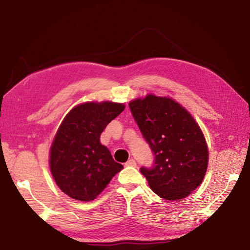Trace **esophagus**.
<instances>
[{
  "label": "esophagus",
  "instance_id": "1",
  "mask_svg": "<svg viewBox=\"0 0 250 250\" xmlns=\"http://www.w3.org/2000/svg\"><path fill=\"white\" fill-rule=\"evenodd\" d=\"M125 167H136V162L133 160V159H130L129 161L125 162Z\"/></svg>",
  "mask_w": 250,
  "mask_h": 250
}]
</instances>
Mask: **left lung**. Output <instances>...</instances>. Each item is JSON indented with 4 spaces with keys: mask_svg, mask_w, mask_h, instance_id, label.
Listing matches in <instances>:
<instances>
[{
    "mask_svg": "<svg viewBox=\"0 0 250 250\" xmlns=\"http://www.w3.org/2000/svg\"><path fill=\"white\" fill-rule=\"evenodd\" d=\"M131 113L153 152L151 167H141L151 190L160 198L182 200L203 180L208 149L193 117L166 97L148 94L129 103Z\"/></svg>",
    "mask_w": 250,
    "mask_h": 250,
    "instance_id": "1",
    "label": "left lung"
}]
</instances>
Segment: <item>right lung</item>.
<instances>
[{"mask_svg": "<svg viewBox=\"0 0 250 250\" xmlns=\"http://www.w3.org/2000/svg\"><path fill=\"white\" fill-rule=\"evenodd\" d=\"M125 105L88 102L77 105L58 129L50 147L49 166L56 184L78 201H92L124 167L117 163L100 136Z\"/></svg>", "mask_w": 250, "mask_h": 250, "instance_id": "obj_1", "label": "right lung"}]
</instances>
